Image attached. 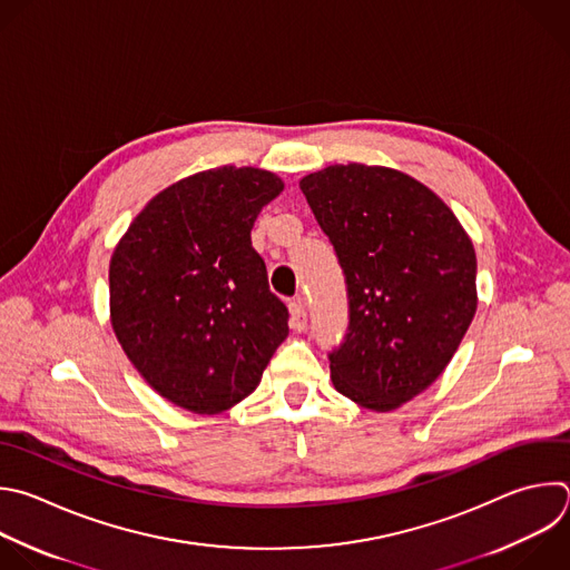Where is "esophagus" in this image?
<instances>
[{
	"label": "esophagus",
	"mask_w": 570,
	"mask_h": 570,
	"mask_svg": "<svg viewBox=\"0 0 570 570\" xmlns=\"http://www.w3.org/2000/svg\"><path fill=\"white\" fill-rule=\"evenodd\" d=\"M288 311H291V326H293L295 331H304V328H306V322H308L304 299H302V297L293 299V302L288 304Z\"/></svg>",
	"instance_id": "1"
}]
</instances>
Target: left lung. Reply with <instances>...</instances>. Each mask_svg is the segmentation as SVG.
<instances>
[{"mask_svg":"<svg viewBox=\"0 0 570 570\" xmlns=\"http://www.w3.org/2000/svg\"><path fill=\"white\" fill-rule=\"evenodd\" d=\"M299 187L346 282L331 381L353 403L392 412L436 381L474 317V246L432 189L399 169L328 165Z\"/></svg>","mask_w":570,"mask_h":570,"instance_id":"left-lung-1","label":"left lung"}]
</instances>
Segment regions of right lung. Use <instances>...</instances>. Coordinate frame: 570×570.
Returning <instances> with one entry per match:
<instances>
[{"instance_id":"obj_1","label":"right lung","mask_w":570,"mask_h":570,"mask_svg":"<svg viewBox=\"0 0 570 570\" xmlns=\"http://www.w3.org/2000/svg\"><path fill=\"white\" fill-rule=\"evenodd\" d=\"M282 189L257 167L187 176L142 208L111 255L114 333L149 387L187 412L219 414L250 396L288 335V308L250 242Z\"/></svg>"}]
</instances>
